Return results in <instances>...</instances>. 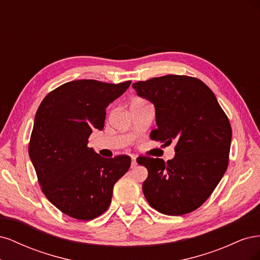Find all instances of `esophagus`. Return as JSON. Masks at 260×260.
<instances>
[{
    "mask_svg": "<svg viewBox=\"0 0 260 260\" xmlns=\"http://www.w3.org/2000/svg\"><path fill=\"white\" fill-rule=\"evenodd\" d=\"M132 162H131V168H135L137 166V157L136 156H132L131 157Z\"/></svg>",
    "mask_w": 260,
    "mask_h": 260,
    "instance_id": "obj_1",
    "label": "esophagus"
}]
</instances>
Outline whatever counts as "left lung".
<instances>
[{"label":"left lung","instance_id":"8db88e82","mask_svg":"<svg viewBox=\"0 0 260 260\" xmlns=\"http://www.w3.org/2000/svg\"><path fill=\"white\" fill-rule=\"evenodd\" d=\"M155 106L157 129L151 139L170 144L176 155L139 157L148 176L143 193L154 209L181 216L202 206L223 177L229 161L232 129L208 86L193 77L167 75L132 84Z\"/></svg>","mask_w":260,"mask_h":260}]
</instances>
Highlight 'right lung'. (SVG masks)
Returning <instances> with one entry per match:
<instances>
[{
    "instance_id": "obj_1",
    "label": "right lung",
    "mask_w": 260,
    "mask_h": 260,
    "mask_svg": "<svg viewBox=\"0 0 260 260\" xmlns=\"http://www.w3.org/2000/svg\"><path fill=\"white\" fill-rule=\"evenodd\" d=\"M131 81L76 80L50 92L39 106L29 157L42 192L61 212L79 220L99 217L112 202L115 183L131 158H104L88 147L93 129L104 128L106 107Z\"/></svg>"
}]
</instances>
